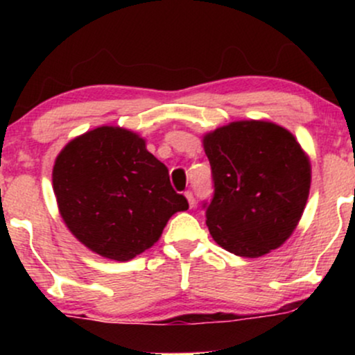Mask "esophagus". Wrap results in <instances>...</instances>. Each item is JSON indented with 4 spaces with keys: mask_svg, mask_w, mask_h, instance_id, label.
<instances>
[{
    "mask_svg": "<svg viewBox=\"0 0 355 355\" xmlns=\"http://www.w3.org/2000/svg\"><path fill=\"white\" fill-rule=\"evenodd\" d=\"M185 197H187V200H189V205H190V207H193V205H195V197H193V191L187 190V191H185Z\"/></svg>",
    "mask_w": 355,
    "mask_h": 355,
    "instance_id": "obj_1",
    "label": "esophagus"
}]
</instances>
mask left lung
I'll use <instances>...</instances> for the list:
<instances>
[{
    "label": "left lung",
    "instance_id": "obj_1",
    "mask_svg": "<svg viewBox=\"0 0 355 355\" xmlns=\"http://www.w3.org/2000/svg\"><path fill=\"white\" fill-rule=\"evenodd\" d=\"M214 175L207 227L230 254L257 259L294 234L311 190V160L284 126L232 121L203 135Z\"/></svg>",
    "mask_w": 355,
    "mask_h": 355
}]
</instances>
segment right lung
Masks as SVG:
<instances>
[{
    "mask_svg": "<svg viewBox=\"0 0 355 355\" xmlns=\"http://www.w3.org/2000/svg\"><path fill=\"white\" fill-rule=\"evenodd\" d=\"M53 191L68 230L118 262L152 247L170 217L189 209L145 138L120 126H98L68 141L53 165Z\"/></svg>",
    "mask_w": 355,
    "mask_h": 355,
    "instance_id": "obj_1",
    "label": "right lung"
}]
</instances>
